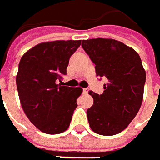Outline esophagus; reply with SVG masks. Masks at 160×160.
Returning <instances> with one entry per match:
<instances>
[{"label":"esophagus","mask_w":160,"mask_h":160,"mask_svg":"<svg viewBox=\"0 0 160 160\" xmlns=\"http://www.w3.org/2000/svg\"><path fill=\"white\" fill-rule=\"evenodd\" d=\"M89 91H90V90H89L88 88H84V89H83V93L87 94V93L89 92Z\"/></svg>","instance_id":"1"}]
</instances>
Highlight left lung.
Segmentation results:
<instances>
[{
    "instance_id": "left-lung-1",
    "label": "left lung",
    "mask_w": 160,
    "mask_h": 160,
    "mask_svg": "<svg viewBox=\"0 0 160 160\" xmlns=\"http://www.w3.org/2000/svg\"><path fill=\"white\" fill-rule=\"evenodd\" d=\"M81 46L95 64L96 75L108 80L102 94L90 92L93 98L87 110L90 126L99 135H116L132 122L142 104L146 71L141 58L114 39L82 40Z\"/></svg>"
}]
</instances>
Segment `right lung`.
Wrapping results in <instances>:
<instances>
[{
	"label": "right lung",
	"instance_id": "add662e5",
	"mask_svg": "<svg viewBox=\"0 0 160 160\" xmlns=\"http://www.w3.org/2000/svg\"><path fill=\"white\" fill-rule=\"evenodd\" d=\"M80 43L81 40L41 43L20 60L16 85L21 105L31 123L46 134L66 131L78 106L82 89L63 86L61 80Z\"/></svg>",
	"mask_w": 160,
	"mask_h": 160
}]
</instances>
